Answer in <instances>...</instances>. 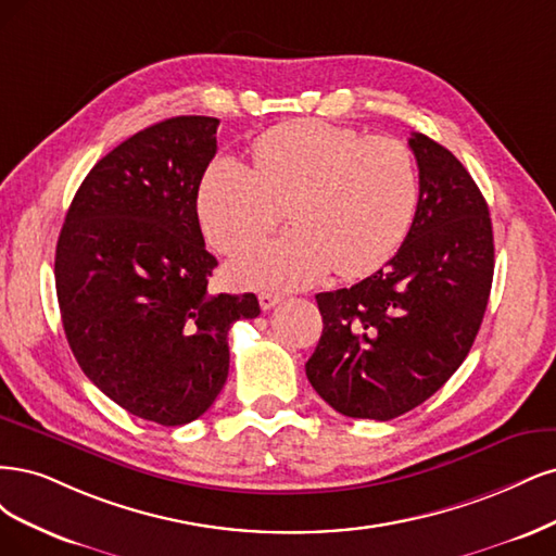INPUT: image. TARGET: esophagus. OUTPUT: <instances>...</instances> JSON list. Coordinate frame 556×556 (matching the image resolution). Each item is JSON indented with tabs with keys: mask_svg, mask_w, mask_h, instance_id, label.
<instances>
[{
	"mask_svg": "<svg viewBox=\"0 0 556 556\" xmlns=\"http://www.w3.org/2000/svg\"><path fill=\"white\" fill-rule=\"evenodd\" d=\"M283 298L281 295H277V293H261L258 295V302H261V309L263 312H270L275 304H279Z\"/></svg>",
	"mask_w": 556,
	"mask_h": 556,
	"instance_id": "esophagus-1",
	"label": "esophagus"
}]
</instances>
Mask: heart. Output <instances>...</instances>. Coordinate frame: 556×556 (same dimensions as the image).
<instances>
[{"label": "heart", "instance_id": "obj_1", "mask_svg": "<svg viewBox=\"0 0 556 556\" xmlns=\"http://www.w3.org/2000/svg\"><path fill=\"white\" fill-rule=\"evenodd\" d=\"M254 168L214 159L199 187V217L224 254L267 236L289 207L295 228L249 247L230 263L254 289H304L332 267L355 279L395 256L414 224L420 185L414 154L390 136L324 119H295L263 131Z\"/></svg>", "mask_w": 556, "mask_h": 556}]
</instances>
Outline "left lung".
<instances>
[{
    "instance_id": "1",
    "label": "left lung",
    "mask_w": 556,
    "mask_h": 556,
    "mask_svg": "<svg viewBox=\"0 0 556 556\" xmlns=\"http://www.w3.org/2000/svg\"><path fill=\"white\" fill-rule=\"evenodd\" d=\"M408 148L420 199L400 252L351 289L316 295L324 334L304 369L349 418L392 420L432 397L469 355L490 300L485 199L451 150L425 134Z\"/></svg>"
}]
</instances>
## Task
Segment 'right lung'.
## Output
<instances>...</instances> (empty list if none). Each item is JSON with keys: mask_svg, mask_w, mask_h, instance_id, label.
<instances>
[{"mask_svg": "<svg viewBox=\"0 0 556 556\" xmlns=\"http://www.w3.org/2000/svg\"><path fill=\"white\" fill-rule=\"evenodd\" d=\"M217 117H170L87 173L55 254L62 326L85 376L129 414L164 427L203 416L228 376V330L261 314L254 293H210L217 267L199 187Z\"/></svg>", "mask_w": 556, "mask_h": 556, "instance_id": "1", "label": "right lung"}]
</instances>
